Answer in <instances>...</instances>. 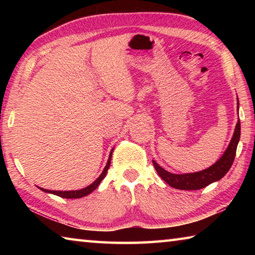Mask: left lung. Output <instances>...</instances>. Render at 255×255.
Segmentation results:
<instances>
[{
	"label": "left lung",
	"instance_id": "obj_1",
	"mask_svg": "<svg viewBox=\"0 0 255 255\" xmlns=\"http://www.w3.org/2000/svg\"><path fill=\"white\" fill-rule=\"evenodd\" d=\"M237 108H239V100H237ZM241 136V123L240 119L236 124L234 135L228 145L227 149L225 150L223 156L216 162L214 165H211L208 169L200 172H195V173H187V174H173L170 173L159 166L158 164L153 161V165L158 175L165 181L167 184H170L172 188L180 189V190H199L207 187L215 181L221 180L225 175L228 170L231 169L233 162H234L237 144L240 141Z\"/></svg>",
	"mask_w": 255,
	"mask_h": 255
}]
</instances>
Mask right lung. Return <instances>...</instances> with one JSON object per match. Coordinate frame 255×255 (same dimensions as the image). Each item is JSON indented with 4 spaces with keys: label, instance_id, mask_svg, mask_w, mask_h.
<instances>
[{
    "label": "right lung",
    "instance_id": "add662e5",
    "mask_svg": "<svg viewBox=\"0 0 255 255\" xmlns=\"http://www.w3.org/2000/svg\"><path fill=\"white\" fill-rule=\"evenodd\" d=\"M111 155H112V152L110 153V156H109V159H108V163L107 165L105 167V170H103V172L101 173V175L99 176V178L94 181V182L92 184H90L89 187H86L84 189L82 190H75V191H51V190H47V189H41L42 191L45 192H49V193H53V195H56L58 197H62V198H67V199H77V198H82V197H85L88 196L91 193L93 190H96L98 188V185L100 184L101 181L105 179V176L107 174V171L108 169H109L110 166V161H111Z\"/></svg>",
    "mask_w": 255,
    "mask_h": 255
}]
</instances>
